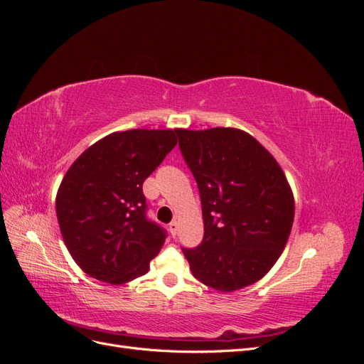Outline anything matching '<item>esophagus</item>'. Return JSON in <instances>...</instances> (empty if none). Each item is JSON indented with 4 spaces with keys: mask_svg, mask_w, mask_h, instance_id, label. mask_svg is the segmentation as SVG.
I'll return each instance as SVG.
<instances>
[{
    "mask_svg": "<svg viewBox=\"0 0 364 364\" xmlns=\"http://www.w3.org/2000/svg\"><path fill=\"white\" fill-rule=\"evenodd\" d=\"M168 229H170V234L173 237H176V234H178V222H176V220H173V222L168 225Z\"/></svg>",
    "mask_w": 364,
    "mask_h": 364,
    "instance_id": "1",
    "label": "esophagus"
}]
</instances>
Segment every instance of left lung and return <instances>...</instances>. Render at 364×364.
<instances>
[{
	"label": "left lung",
	"mask_w": 364,
	"mask_h": 364,
	"mask_svg": "<svg viewBox=\"0 0 364 364\" xmlns=\"http://www.w3.org/2000/svg\"><path fill=\"white\" fill-rule=\"evenodd\" d=\"M178 135L202 200L203 241L183 249L194 278L220 293L255 284L281 257L294 220L281 165L241 129H179Z\"/></svg>",
	"instance_id": "8db88e82"
}]
</instances>
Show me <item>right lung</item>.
<instances>
[{
    "instance_id": "obj_1",
    "label": "right lung",
    "mask_w": 364,
    "mask_h": 364,
    "mask_svg": "<svg viewBox=\"0 0 364 364\" xmlns=\"http://www.w3.org/2000/svg\"><path fill=\"white\" fill-rule=\"evenodd\" d=\"M178 130L114 132L65 173L56 196L60 234L91 278L119 285L149 272L165 232L146 218L142 183L178 144Z\"/></svg>"
}]
</instances>
